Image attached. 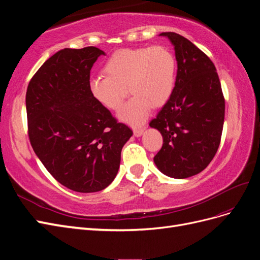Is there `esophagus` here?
<instances>
[{"instance_id":"1","label":"esophagus","mask_w":260,"mask_h":260,"mask_svg":"<svg viewBox=\"0 0 260 260\" xmlns=\"http://www.w3.org/2000/svg\"><path fill=\"white\" fill-rule=\"evenodd\" d=\"M143 132H144V128H142V127H138V128L133 129V133H135V136H136L137 138L142 136Z\"/></svg>"}]
</instances>
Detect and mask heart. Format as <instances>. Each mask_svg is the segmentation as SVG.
Listing matches in <instances>:
<instances>
[{
    "label": "heart",
    "mask_w": 260,
    "mask_h": 260,
    "mask_svg": "<svg viewBox=\"0 0 260 260\" xmlns=\"http://www.w3.org/2000/svg\"><path fill=\"white\" fill-rule=\"evenodd\" d=\"M176 69L175 55L166 46L120 50L105 62L106 76L90 78L89 91L98 103L116 111L128 89L133 96L120 108L118 117L130 124H140L152 105L161 106L170 98Z\"/></svg>",
    "instance_id": "b5f03b06"
}]
</instances>
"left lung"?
<instances>
[{
	"instance_id": "obj_1",
	"label": "left lung",
	"mask_w": 260,
	"mask_h": 260,
	"mask_svg": "<svg viewBox=\"0 0 260 260\" xmlns=\"http://www.w3.org/2000/svg\"><path fill=\"white\" fill-rule=\"evenodd\" d=\"M175 48L177 77L174 91L149 122L162 136L154 162L175 179L200 174L214 158L224 121V99L216 67L205 53L184 37L161 32Z\"/></svg>"
}]
</instances>
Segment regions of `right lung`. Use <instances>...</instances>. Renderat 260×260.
Here are the masks:
<instances>
[{
	"label": "right lung",
	"mask_w": 260,
	"mask_h": 260,
	"mask_svg": "<svg viewBox=\"0 0 260 260\" xmlns=\"http://www.w3.org/2000/svg\"><path fill=\"white\" fill-rule=\"evenodd\" d=\"M105 52L64 49L39 68L26 93L31 146L43 166L69 190H104L117 176L121 149L132 137L127 125L89 91L90 72Z\"/></svg>",
	"instance_id": "add662e5"
}]
</instances>
